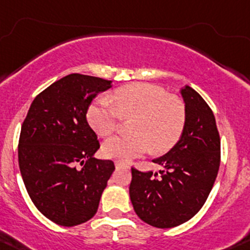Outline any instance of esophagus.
<instances>
[{"label":"esophagus","mask_w":250,"mask_h":250,"mask_svg":"<svg viewBox=\"0 0 250 250\" xmlns=\"http://www.w3.org/2000/svg\"><path fill=\"white\" fill-rule=\"evenodd\" d=\"M115 166H117V167H127V168H128L127 165L124 164V163H119V161H118V163H115Z\"/></svg>","instance_id":"1"}]
</instances>
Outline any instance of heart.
I'll list each match as a JSON object with an SVG mask.
<instances>
[{
    "label": "heart",
    "mask_w": 250,
    "mask_h": 250,
    "mask_svg": "<svg viewBox=\"0 0 250 250\" xmlns=\"http://www.w3.org/2000/svg\"><path fill=\"white\" fill-rule=\"evenodd\" d=\"M115 106L106 99L94 100L86 118L97 135L106 137L114 132L120 118H135L132 136H114L102 146L106 158L130 161L153 150L165 153L181 138L187 122V109L179 97L167 95L161 87L132 83L113 94Z\"/></svg>",
    "instance_id": "obj_1"
}]
</instances>
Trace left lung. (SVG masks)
I'll list each match as a JSON object with an SVG mask.
<instances>
[{
	"label": "left lung",
	"instance_id": "left-lung-1",
	"mask_svg": "<svg viewBox=\"0 0 250 250\" xmlns=\"http://www.w3.org/2000/svg\"><path fill=\"white\" fill-rule=\"evenodd\" d=\"M181 95L187 122L179 141L153 163L155 173L131 168L130 199L136 214L159 229L191 219L205 205L220 165V138L212 109L199 92L185 85Z\"/></svg>",
	"mask_w": 250,
	"mask_h": 250
}]
</instances>
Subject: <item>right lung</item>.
I'll list each match as a JSON object with an SVG mask.
<instances>
[{
    "instance_id": "1",
    "label": "right lung",
    "mask_w": 250,
    "mask_h": 250,
    "mask_svg": "<svg viewBox=\"0 0 250 250\" xmlns=\"http://www.w3.org/2000/svg\"><path fill=\"white\" fill-rule=\"evenodd\" d=\"M109 87L112 81L68 74L33 100L22 123L18 148L22 181L37 209L61 226L96 214L115 169L113 161L94 158L100 143L86 120L92 100Z\"/></svg>"
}]
</instances>
